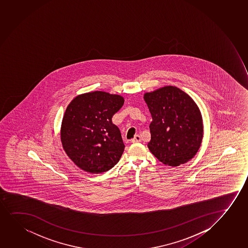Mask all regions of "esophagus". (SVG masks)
<instances>
[{"instance_id":"esophagus-1","label":"esophagus","mask_w":248,"mask_h":248,"mask_svg":"<svg viewBox=\"0 0 248 248\" xmlns=\"http://www.w3.org/2000/svg\"><path fill=\"white\" fill-rule=\"evenodd\" d=\"M141 141V136L140 135H136L135 136V138L131 140L132 143H137V142Z\"/></svg>"}]
</instances>
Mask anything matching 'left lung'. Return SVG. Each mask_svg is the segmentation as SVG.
<instances>
[{
    "label": "left lung",
    "mask_w": 248,
    "mask_h": 248,
    "mask_svg": "<svg viewBox=\"0 0 248 248\" xmlns=\"http://www.w3.org/2000/svg\"><path fill=\"white\" fill-rule=\"evenodd\" d=\"M144 99L152 117L147 145L151 153L170 167L191 160L203 139L202 116L196 103L172 86L145 93Z\"/></svg>",
    "instance_id": "1"
}]
</instances>
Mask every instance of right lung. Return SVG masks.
Returning <instances> with one entry per match:
<instances>
[{"mask_svg": "<svg viewBox=\"0 0 248 248\" xmlns=\"http://www.w3.org/2000/svg\"><path fill=\"white\" fill-rule=\"evenodd\" d=\"M124 103L121 96L93 92L71 101L62 120V145L80 169L102 173L113 168L124 150L112 118Z\"/></svg>", "mask_w": 248, "mask_h": 248, "instance_id": "1", "label": "right lung"}]
</instances>
